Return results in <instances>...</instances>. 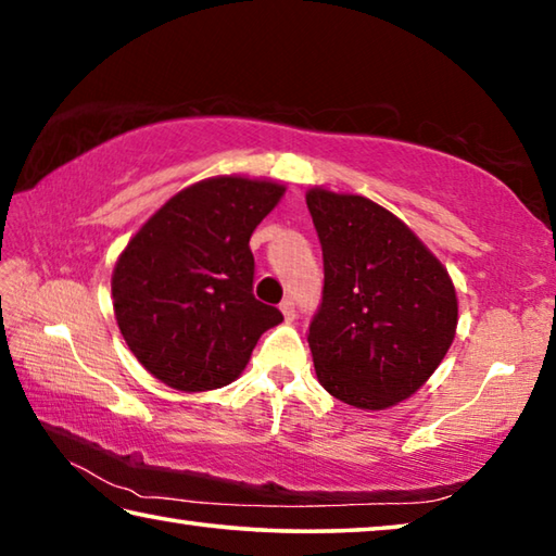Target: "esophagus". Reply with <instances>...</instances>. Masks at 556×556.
<instances>
[{"instance_id": "esophagus-1", "label": "esophagus", "mask_w": 556, "mask_h": 556, "mask_svg": "<svg viewBox=\"0 0 556 556\" xmlns=\"http://www.w3.org/2000/svg\"><path fill=\"white\" fill-rule=\"evenodd\" d=\"M279 308H281V314H285L287 321H294V318H296V306H294V301H291V299H285V301H281V304H279Z\"/></svg>"}]
</instances>
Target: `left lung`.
<instances>
[{
	"mask_svg": "<svg viewBox=\"0 0 556 556\" xmlns=\"http://www.w3.org/2000/svg\"><path fill=\"white\" fill-rule=\"evenodd\" d=\"M306 205L324 250V296L306 333L318 382L353 407H392L454 343L456 289L382 205L324 188H312Z\"/></svg>",
	"mask_w": 556,
	"mask_h": 556,
	"instance_id": "8db88e82",
	"label": "left lung"
}]
</instances>
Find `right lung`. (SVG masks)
I'll use <instances>...</instances> for the list:
<instances>
[{
	"label": "right lung",
	"instance_id": "add662e5",
	"mask_svg": "<svg viewBox=\"0 0 556 556\" xmlns=\"http://www.w3.org/2000/svg\"><path fill=\"white\" fill-rule=\"evenodd\" d=\"M285 186L218 176L164 203L112 271L117 326L144 368L184 392L215 390L285 321L252 294L250 238Z\"/></svg>",
	"mask_w": 556,
	"mask_h": 556
}]
</instances>
